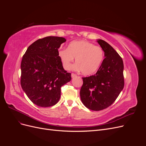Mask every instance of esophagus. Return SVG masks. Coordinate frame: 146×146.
Here are the masks:
<instances>
[{
    "label": "esophagus",
    "mask_w": 146,
    "mask_h": 146,
    "mask_svg": "<svg viewBox=\"0 0 146 146\" xmlns=\"http://www.w3.org/2000/svg\"><path fill=\"white\" fill-rule=\"evenodd\" d=\"M76 76H77V75H76V74H74V73H72V74H71V77H72V78L76 77Z\"/></svg>",
    "instance_id": "obj_1"
}]
</instances>
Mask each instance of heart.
I'll return each mask as SVG.
<instances>
[{"label": "heart", "instance_id": "heart-1", "mask_svg": "<svg viewBox=\"0 0 146 146\" xmlns=\"http://www.w3.org/2000/svg\"><path fill=\"white\" fill-rule=\"evenodd\" d=\"M58 56L63 68L69 70L76 58L77 63L74 69L81 70L84 75H91L99 69L104 58L102 48L86 41H74L69 43L68 48H61Z\"/></svg>", "mask_w": 146, "mask_h": 146}]
</instances>
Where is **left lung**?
<instances>
[{
	"label": "left lung",
	"instance_id": "1",
	"mask_svg": "<svg viewBox=\"0 0 146 146\" xmlns=\"http://www.w3.org/2000/svg\"><path fill=\"white\" fill-rule=\"evenodd\" d=\"M105 58L96 74L82 77L80 98L85 107L100 111L110 107L124 86L123 63L117 52L108 43L99 39Z\"/></svg>",
	"mask_w": 146,
	"mask_h": 146
}]
</instances>
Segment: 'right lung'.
Returning <instances> with one entry per match:
<instances>
[{"instance_id":"1","label":"right lung","mask_w":146,"mask_h":146,"mask_svg":"<svg viewBox=\"0 0 146 146\" xmlns=\"http://www.w3.org/2000/svg\"><path fill=\"white\" fill-rule=\"evenodd\" d=\"M63 37L38 39L26 50L22 59L21 85L29 99L41 107H49L60 100L61 88L71 80L63 69L58 48L66 41Z\"/></svg>"}]
</instances>
